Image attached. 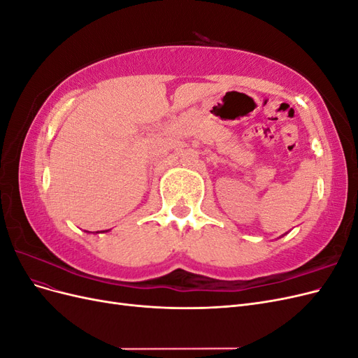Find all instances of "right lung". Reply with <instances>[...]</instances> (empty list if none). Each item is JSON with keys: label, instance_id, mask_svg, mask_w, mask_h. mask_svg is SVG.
<instances>
[{"label": "right lung", "instance_id": "right-lung-1", "mask_svg": "<svg viewBox=\"0 0 358 358\" xmlns=\"http://www.w3.org/2000/svg\"><path fill=\"white\" fill-rule=\"evenodd\" d=\"M106 231H107V230H106ZM96 233H99V231H96ZM100 233H101V231H100Z\"/></svg>", "mask_w": 358, "mask_h": 358}]
</instances>
